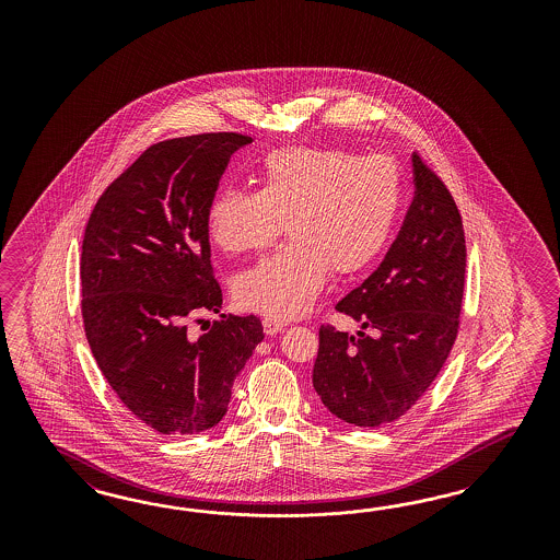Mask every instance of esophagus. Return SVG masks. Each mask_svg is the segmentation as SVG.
Returning <instances> with one entry per match:
<instances>
[{
    "instance_id": "34e87169",
    "label": "esophagus",
    "mask_w": 560,
    "mask_h": 560,
    "mask_svg": "<svg viewBox=\"0 0 560 560\" xmlns=\"http://www.w3.org/2000/svg\"><path fill=\"white\" fill-rule=\"evenodd\" d=\"M285 326H288V324L283 323V320H275V318H265V320H262V328H265V335H267V337H272V335L281 332Z\"/></svg>"
}]
</instances>
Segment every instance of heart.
Listing matches in <instances>:
<instances>
[{
  "label": "heart",
  "instance_id": "b5f03b06",
  "mask_svg": "<svg viewBox=\"0 0 560 560\" xmlns=\"http://www.w3.org/2000/svg\"><path fill=\"white\" fill-rule=\"evenodd\" d=\"M402 174L388 155L293 145L267 153L258 190L221 188L207 230L225 255H256L283 232L291 242L236 279V298L275 320L300 318L328 272L355 275L386 248L402 207Z\"/></svg>",
  "mask_w": 560,
  "mask_h": 560
}]
</instances>
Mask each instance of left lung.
<instances>
[{
  "label": "left lung",
  "instance_id": "1",
  "mask_svg": "<svg viewBox=\"0 0 560 560\" xmlns=\"http://www.w3.org/2000/svg\"><path fill=\"white\" fill-rule=\"evenodd\" d=\"M412 172L415 199L388 255L337 304L373 337L320 326L314 390L340 421L357 427L400 419L438 377L458 337L466 272L462 215L417 153Z\"/></svg>",
  "mask_w": 560,
  "mask_h": 560
}]
</instances>
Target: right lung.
Here are the masks:
<instances>
[{
	"instance_id": "obj_1",
	"label": "right lung",
	"mask_w": 560,
	"mask_h": 560,
	"mask_svg": "<svg viewBox=\"0 0 560 560\" xmlns=\"http://www.w3.org/2000/svg\"><path fill=\"white\" fill-rule=\"evenodd\" d=\"M240 133L153 143L102 192L82 244V318L102 375L162 435L220 423L237 373L265 339L256 316H225L192 337L188 320L220 312L207 207Z\"/></svg>"
}]
</instances>
